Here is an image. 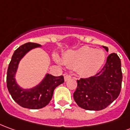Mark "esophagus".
I'll use <instances>...</instances> for the list:
<instances>
[{"label": "esophagus", "mask_w": 130, "mask_h": 130, "mask_svg": "<svg viewBox=\"0 0 130 130\" xmlns=\"http://www.w3.org/2000/svg\"><path fill=\"white\" fill-rule=\"evenodd\" d=\"M71 78V75L70 74H64V79H65V81H68L69 79H70Z\"/></svg>", "instance_id": "esophagus-1"}]
</instances>
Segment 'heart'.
<instances>
[{"label":"heart","mask_w":130,"mask_h":130,"mask_svg":"<svg viewBox=\"0 0 130 130\" xmlns=\"http://www.w3.org/2000/svg\"><path fill=\"white\" fill-rule=\"evenodd\" d=\"M56 60H60L56 58ZM62 62L71 68H77L83 77H90L101 70L105 62V53L102 50L82 46L76 50L68 51L63 54Z\"/></svg>","instance_id":"1"}]
</instances>
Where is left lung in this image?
<instances>
[{
	"mask_svg": "<svg viewBox=\"0 0 130 130\" xmlns=\"http://www.w3.org/2000/svg\"><path fill=\"white\" fill-rule=\"evenodd\" d=\"M108 52V47L103 46ZM120 59L116 53L108 56L101 71L93 77L77 80L73 97L78 106L89 110L106 108L118 97L122 86Z\"/></svg>",
	"mask_w": 130,
	"mask_h": 130,
	"instance_id": "1",
	"label": "left lung"
}]
</instances>
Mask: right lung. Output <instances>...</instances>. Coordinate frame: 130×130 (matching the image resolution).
<instances>
[{
  "instance_id": "1",
  "label": "right lung",
  "mask_w": 130,
  "mask_h": 130,
  "mask_svg": "<svg viewBox=\"0 0 130 130\" xmlns=\"http://www.w3.org/2000/svg\"><path fill=\"white\" fill-rule=\"evenodd\" d=\"M38 43H24L16 50L12 56L7 72V87L12 98L20 106L29 109H39L49 103L56 87L64 82V77H54L47 73L35 87L24 89L17 83L16 73L20 60L31 50L41 48Z\"/></svg>"
}]
</instances>
